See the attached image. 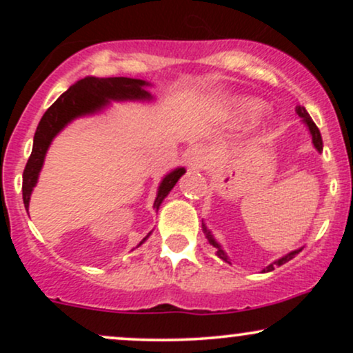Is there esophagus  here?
I'll list each match as a JSON object with an SVG mask.
<instances>
[{
    "mask_svg": "<svg viewBox=\"0 0 353 353\" xmlns=\"http://www.w3.org/2000/svg\"><path fill=\"white\" fill-rule=\"evenodd\" d=\"M185 164H188L189 171H202V169L208 168L209 164V152L205 148H192L188 152V157H185Z\"/></svg>",
    "mask_w": 353,
    "mask_h": 353,
    "instance_id": "esophagus-1",
    "label": "esophagus"
}]
</instances>
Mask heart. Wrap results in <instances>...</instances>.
<instances>
[{"label": "heart", "instance_id": "1", "mask_svg": "<svg viewBox=\"0 0 353 353\" xmlns=\"http://www.w3.org/2000/svg\"><path fill=\"white\" fill-rule=\"evenodd\" d=\"M264 103L254 98H241L236 99L230 106L228 116L234 123H242V121L254 119V117L261 116L264 112Z\"/></svg>", "mask_w": 353, "mask_h": 353}]
</instances>
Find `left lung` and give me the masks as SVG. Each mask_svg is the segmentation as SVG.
Masks as SVG:
<instances>
[{
    "instance_id": "left-lung-1",
    "label": "left lung",
    "mask_w": 353,
    "mask_h": 353,
    "mask_svg": "<svg viewBox=\"0 0 353 353\" xmlns=\"http://www.w3.org/2000/svg\"><path fill=\"white\" fill-rule=\"evenodd\" d=\"M295 112H297V114L302 117V123H303V125H305V128L309 129V132H310V136H312V144H314V148L317 149L319 152H322V148H323L322 136H320L319 128H317V125H315L314 121H312V117L309 116V112L305 111V108H303V106H297V108H295ZM202 230H204V234H205V237H208V242H209V244L212 245V247H216V254L219 255V259H222V261L228 262V264H232V262H230V259H229L228 252H225V250L222 249V245L219 244L217 239L214 237V234H212V232H210V229L208 228V225L204 224V221H202ZM302 249H303V247H301V249H295V250H292V252H289V254H285V255H282V257H279L277 261H274L272 264H269L267 267H264V269H262L261 272H262V274H265V272H272V270H274V269H277V267L283 265V264H285V262L292 261V259L295 257V255H297L299 252H301Z\"/></svg>"
}]
</instances>
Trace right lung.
<instances>
[{
  "instance_id": "right-lung-1",
  "label": "right lung",
  "mask_w": 353,
  "mask_h": 353,
  "mask_svg": "<svg viewBox=\"0 0 353 353\" xmlns=\"http://www.w3.org/2000/svg\"><path fill=\"white\" fill-rule=\"evenodd\" d=\"M152 84L144 79L134 78H88L79 79L78 83L72 84L66 92L59 96L52 103V106L44 112L38 128H36L33 139V151H31L30 159H28L26 168L23 172V202L26 210L30 209L31 192L36 188L41 172L44 157H46L48 149L56 136L71 124L74 119L86 117L92 114L104 112L111 106V103H125V101H152L154 96L149 92ZM185 172L184 168H176L168 172L159 182L157 188V196L154 199V209L159 210L163 201L171 192L176 182L181 179L182 174ZM151 232L145 236L143 241L137 244H144Z\"/></svg>"
}]
</instances>
